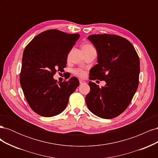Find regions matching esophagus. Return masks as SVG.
<instances>
[{"label":"esophagus","instance_id":"1","mask_svg":"<svg viewBox=\"0 0 158 158\" xmlns=\"http://www.w3.org/2000/svg\"><path fill=\"white\" fill-rule=\"evenodd\" d=\"M79 82H80V84H85V81H84V80H79Z\"/></svg>","mask_w":158,"mask_h":158}]
</instances>
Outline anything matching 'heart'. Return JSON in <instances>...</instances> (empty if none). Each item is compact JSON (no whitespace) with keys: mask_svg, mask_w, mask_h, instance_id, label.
Returning <instances> with one entry per match:
<instances>
[{"mask_svg":"<svg viewBox=\"0 0 158 158\" xmlns=\"http://www.w3.org/2000/svg\"><path fill=\"white\" fill-rule=\"evenodd\" d=\"M82 50L84 52L85 51H89V50H92V49H94V47L89 44H85L82 45ZM74 73L76 75H77L78 76H80V77H84V76H85V72L82 69H75Z\"/></svg>","mask_w":158,"mask_h":158,"instance_id":"obj_1","label":"heart"}]
</instances>
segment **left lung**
Segmentation results:
<instances>
[{
	"label": "left lung",
	"mask_w": 158,
	"mask_h": 158,
	"mask_svg": "<svg viewBox=\"0 0 158 158\" xmlns=\"http://www.w3.org/2000/svg\"><path fill=\"white\" fill-rule=\"evenodd\" d=\"M88 39L98 52V64L89 71V80H104L99 88L89 82L85 97L89 111L103 118H113L125 111L139 84L140 59L131 43L114 34H94Z\"/></svg>",
	"instance_id": "left-lung-1"
}]
</instances>
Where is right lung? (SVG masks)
Here are the masks:
<instances>
[{"mask_svg": "<svg viewBox=\"0 0 158 158\" xmlns=\"http://www.w3.org/2000/svg\"><path fill=\"white\" fill-rule=\"evenodd\" d=\"M80 37L58 30H49L35 36L23 52L20 82L33 111L45 117L57 115L67 106L70 95L79 85L72 77L57 82L53 76L63 73L69 51Z\"/></svg>", "mask_w": 158, "mask_h": 158, "instance_id": "right-lung-1", "label": "right lung"}]
</instances>
